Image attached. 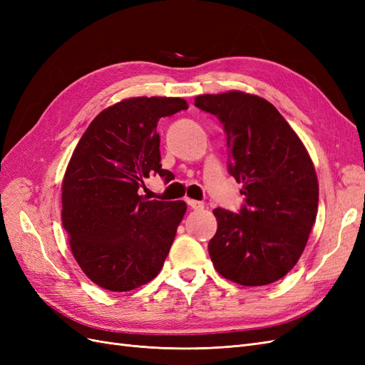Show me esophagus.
<instances>
[{
  "instance_id": "34e87169",
  "label": "esophagus",
  "mask_w": 365,
  "mask_h": 365,
  "mask_svg": "<svg viewBox=\"0 0 365 365\" xmlns=\"http://www.w3.org/2000/svg\"><path fill=\"white\" fill-rule=\"evenodd\" d=\"M187 204H189V205H190V208L196 210V212H200V210H202V208H204V202H201V201H195V200H187Z\"/></svg>"
}]
</instances>
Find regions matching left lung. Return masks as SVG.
Masks as SVG:
<instances>
[{
  "label": "left lung",
  "mask_w": 365,
  "mask_h": 365,
  "mask_svg": "<svg viewBox=\"0 0 365 365\" xmlns=\"http://www.w3.org/2000/svg\"><path fill=\"white\" fill-rule=\"evenodd\" d=\"M195 106L224 125L228 172L245 196L239 213L213 210L217 231L208 242L213 267L242 286L277 282L295 267L315 222L314 163L288 121L259 96L204 94Z\"/></svg>",
  "instance_id": "obj_1"
}]
</instances>
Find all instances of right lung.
Masks as SVG:
<instances>
[{
  "mask_svg": "<svg viewBox=\"0 0 365 365\" xmlns=\"http://www.w3.org/2000/svg\"><path fill=\"white\" fill-rule=\"evenodd\" d=\"M189 105L180 97H132L98 114L77 143L62 181V225L91 282L126 292L155 279L170 251L184 201H148L143 180L161 169L160 118Z\"/></svg>",
  "mask_w": 365,
  "mask_h": 365,
  "instance_id": "right-lung-1",
  "label": "right lung"
}]
</instances>
